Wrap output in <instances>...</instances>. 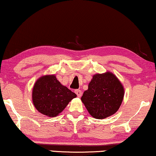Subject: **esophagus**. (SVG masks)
<instances>
[{
    "mask_svg": "<svg viewBox=\"0 0 156 156\" xmlns=\"http://www.w3.org/2000/svg\"><path fill=\"white\" fill-rule=\"evenodd\" d=\"M75 93L76 94H77V96L78 97H80L81 96H82V91H81L80 90H76Z\"/></svg>",
    "mask_w": 156,
    "mask_h": 156,
    "instance_id": "obj_1",
    "label": "esophagus"
}]
</instances>
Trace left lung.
Masks as SVG:
<instances>
[{
    "instance_id": "1",
    "label": "left lung",
    "mask_w": 156,
    "mask_h": 156,
    "mask_svg": "<svg viewBox=\"0 0 156 156\" xmlns=\"http://www.w3.org/2000/svg\"><path fill=\"white\" fill-rule=\"evenodd\" d=\"M124 94L120 81L114 74L107 71L93 76L81 101L93 118L104 119L117 112Z\"/></svg>"
}]
</instances>
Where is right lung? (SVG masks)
<instances>
[{
    "mask_svg": "<svg viewBox=\"0 0 156 156\" xmlns=\"http://www.w3.org/2000/svg\"><path fill=\"white\" fill-rule=\"evenodd\" d=\"M75 97V93L62 85L55 75L39 78L35 83L32 91L35 108L48 117H56L59 115Z\"/></svg>",
    "mask_w": 156,
    "mask_h": 156,
    "instance_id": "obj_1",
    "label": "right lung"
}]
</instances>
